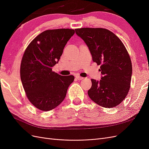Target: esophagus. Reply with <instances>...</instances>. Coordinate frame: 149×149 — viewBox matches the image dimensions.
I'll list each match as a JSON object with an SVG mask.
<instances>
[{
    "mask_svg": "<svg viewBox=\"0 0 149 149\" xmlns=\"http://www.w3.org/2000/svg\"><path fill=\"white\" fill-rule=\"evenodd\" d=\"M76 78L78 80H81V79H84L83 77H81V76H76Z\"/></svg>",
    "mask_w": 149,
    "mask_h": 149,
    "instance_id": "obj_1",
    "label": "esophagus"
}]
</instances>
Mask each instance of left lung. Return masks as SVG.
I'll use <instances>...</instances> for the list:
<instances>
[{"label":"left lung","mask_w":149,"mask_h":149,"mask_svg":"<svg viewBox=\"0 0 149 149\" xmlns=\"http://www.w3.org/2000/svg\"><path fill=\"white\" fill-rule=\"evenodd\" d=\"M75 31L86 44L93 61L101 65V79H91L89 97L104 107L120 104L129 91L132 73L131 60L123 43L105 29L81 28Z\"/></svg>","instance_id":"obj_1"}]
</instances>
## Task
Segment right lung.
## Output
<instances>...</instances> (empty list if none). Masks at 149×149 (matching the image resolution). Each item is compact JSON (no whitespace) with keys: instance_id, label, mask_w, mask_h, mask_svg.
I'll return each instance as SVG.
<instances>
[{"instance_id":"add662e5","label":"right lung","mask_w":149,"mask_h":149,"mask_svg":"<svg viewBox=\"0 0 149 149\" xmlns=\"http://www.w3.org/2000/svg\"><path fill=\"white\" fill-rule=\"evenodd\" d=\"M73 29L48 30L36 37L26 48L20 65V78L29 101L37 109L48 111L64 100L73 75L52 71L58 63Z\"/></svg>"}]
</instances>
